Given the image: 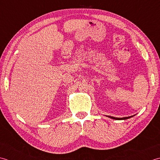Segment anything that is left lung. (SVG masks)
<instances>
[{
  "label": "left lung",
  "instance_id": "1",
  "mask_svg": "<svg viewBox=\"0 0 160 160\" xmlns=\"http://www.w3.org/2000/svg\"><path fill=\"white\" fill-rule=\"evenodd\" d=\"M110 118H112L113 119H117V120H120V119H127L128 118H130V117H132V116H130V117H123V118H117V117H110V116H108Z\"/></svg>",
  "mask_w": 160,
  "mask_h": 160
}]
</instances>
